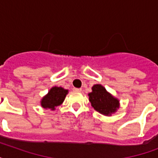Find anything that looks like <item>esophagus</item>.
Listing matches in <instances>:
<instances>
[{
  "label": "esophagus",
  "mask_w": 158,
  "mask_h": 158,
  "mask_svg": "<svg viewBox=\"0 0 158 158\" xmlns=\"http://www.w3.org/2000/svg\"><path fill=\"white\" fill-rule=\"evenodd\" d=\"M74 92H81L82 89H73Z\"/></svg>",
  "instance_id": "esophagus-1"
}]
</instances>
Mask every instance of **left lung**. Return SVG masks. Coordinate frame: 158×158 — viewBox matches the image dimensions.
Here are the masks:
<instances>
[{
  "label": "left lung",
  "mask_w": 158,
  "mask_h": 158,
  "mask_svg": "<svg viewBox=\"0 0 158 158\" xmlns=\"http://www.w3.org/2000/svg\"><path fill=\"white\" fill-rule=\"evenodd\" d=\"M89 97L92 106L102 115H110L120 107L119 100L108 93L101 84L94 85Z\"/></svg>",
  "instance_id": "obj_1"
}]
</instances>
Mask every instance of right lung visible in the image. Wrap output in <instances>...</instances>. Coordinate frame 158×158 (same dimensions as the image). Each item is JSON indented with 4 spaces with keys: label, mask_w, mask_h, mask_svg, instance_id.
<instances>
[{
    "label": "right lung",
    "mask_w": 158,
    "mask_h": 158,
    "mask_svg": "<svg viewBox=\"0 0 158 158\" xmlns=\"http://www.w3.org/2000/svg\"><path fill=\"white\" fill-rule=\"evenodd\" d=\"M68 94V90L61 87H52L49 90L48 94L43 97L41 100V106L45 109L55 110L56 106L62 104L65 96Z\"/></svg>",
    "instance_id": "right-lung-1"
}]
</instances>
